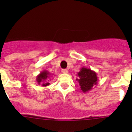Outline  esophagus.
Here are the masks:
<instances>
[{
  "label": "esophagus",
  "mask_w": 132,
  "mask_h": 132,
  "mask_svg": "<svg viewBox=\"0 0 132 132\" xmlns=\"http://www.w3.org/2000/svg\"><path fill=\"white\" fill-rule=\"evenodd\" d=\"M62 73H68V71H67V69H62Z\"/></svg>",
  "instance_id": "esophagus-1"
}]
</instances>
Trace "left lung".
Masks as SVG:
<instances>
[{"instance_id":"8db88e82","label":"left lung","mask_w":132,"mask_h":132,"mask_svg":"<svg viewBox=\"0 0 132 132\" xmlns=\"http://www.w3.org/2000/svg\"><path fill=\"white\" fill-rule=\"evenodd\" d=\"M78 80L80 88L82 93H87L93 89V87L98 82L97 74L89 68L82 67L77 73Z\"/></svg>"}]
</instances>
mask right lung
Returning <instances> with one entry per match:
<instances>
[{"label":"right lung","instance_id":"add662e5","mask_svg":"<svg viewBox=\"0 0 132 132\" xmlns=\"http://www.w3.org/2000/svg\"><path fill=\"white\" fill-rule=\"evenodd\" d=\"M52 75H53V74H51L49 71L44 70L36 77V81L38 82V85H42V87H47L50 85L49 81L51 80L50 78Z\"/></svg>","mask_w":132,"mask_h":132}]
</instances>
